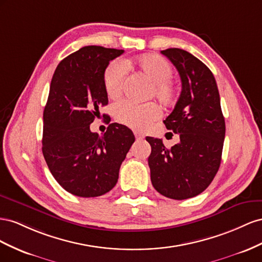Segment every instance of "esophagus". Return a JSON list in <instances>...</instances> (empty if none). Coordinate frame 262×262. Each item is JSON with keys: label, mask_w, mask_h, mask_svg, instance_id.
<instances>
[{"label": "esophagus", "mask_w": 262, "mask_h": 262, "mask_svg": "<svg viewBox=\"0 0 262 262\" xmlns=\"http://www.w3.org/2000/svg\"><path fill=\"white\" fill-rule=\"evenodd\" d=\"M134 134H135V137L136 139H144V135L139 132H134Z\"/></svg>", "instance_id": "obj_1"}]
</instances>
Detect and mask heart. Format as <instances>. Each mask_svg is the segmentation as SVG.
I'll use <instances>...</instances> for the list:
<instances>
[{"mask_svg":"<svg viewBox=\"0 0 262 262\" xmlns=\"http://www.w3.org/2000/svg\"><path fill=\"white\" fill-rule=\"evenodd\" d=\"M127 68L136 69L151 82L147 98H155L162 106L173 105L178 98L177 83L171 78L172 66L158 54H144L133 60L111 61L103 72V85L108 96L116 98L122 92ZM114 115L118 123L134 129H145L160 116L155 103L135 104L128 101L117 103Z\"/></svg>","mask_w":262,"mask_h":262,"instance_id":"1","label":"heart"}]
</instances>
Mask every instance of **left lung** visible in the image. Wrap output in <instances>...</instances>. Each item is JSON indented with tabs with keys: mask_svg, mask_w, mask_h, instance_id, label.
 Segmentation results:
<instances>
[{
	"mask_svg": "<svg viewBox=\"0 0 262 262\" xmlns=\"http://www.w3.org/2000/svg\"><path fill=\"white\" fill-rule=\"evenodd\" d=\"M181 78L182 91L174 110L163 123L179 134V144L166 148L162 139L146 137L154 188L163 196L185 200L199 195L213 181L222 160L225 138L217 84L212 71L190 52L162 50Z\"/></svg>",
	"mask_w": 262,
	"mask_h": 262,
	"instance_id": "8db88e82",
	"label": "left lung"
}]
</instances>
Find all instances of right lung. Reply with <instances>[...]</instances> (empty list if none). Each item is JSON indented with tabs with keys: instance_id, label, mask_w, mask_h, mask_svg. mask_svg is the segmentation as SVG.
I'll use <instances>...</instances> for the list:
<instances>
[{
	"instance_id": "obj_1",
	"label": "right lung",
	"mask_w": 262,
	"mask_h": 262,
	"mask_svg": "<svg viewBox=\"0 0 262 262\" xmlns=\"http://www.w3.org/2000/svg\"><path fill=\"white\" fill-rule=\"evenodd\" d=\"M123 52L85 46L61 60L52 76L43 110L42 155L56 181L73 195L95 198L113 189L135 141L122 124H110L102 136L90 129L108 103L104 69Z\"/></svg>"
}]
</instances>
